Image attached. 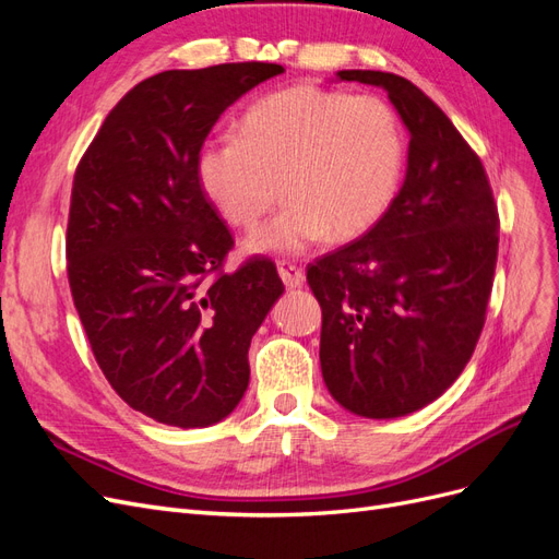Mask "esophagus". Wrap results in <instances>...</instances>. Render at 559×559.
I'll return each mask as SVG.
<instances>
[{
	"mask_svg": "<svg viewBox=\"0 0 559 559\" xmlns=\"http://www.w3.org/2000/svg\"><path fill=\"white\" fill-rule=\"evenodd\" d=\"M277 273L282 277V282L289 286V289H296V286H302V282H306V270L298 267L292 261H280L277 263Z\"/></svg>",
	"mask_w": 559,
	"mask_h": 559,
	"instance_id": "1",
	"label": "esophagus"
}]
</instances>
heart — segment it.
Wrapping results in <instances>:
<instances>
[{"mask_svg": "<svg viewBox=\"0 0 559 559\" xmlns=\"http://www.w3.org/2000/svg\"><path fill=\"white\" fill-rule=\"evenodd\" d=\"M403 163V128L386 99L300 83L257 99L240 138L202 144L195 175L212 207L242 230L275 205L282 181L292 202L247 249L300 251L373 228L399 193Z\"/></svg>", "mask_w": 559, "mask_h": 559, "instance_id": "obj_1", "label": "heart"}]
</instances>
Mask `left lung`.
<instances>
[{
    "label": "left lung",
    "instance_id": "obj_1",
    "mask_svg": "<svg viewBox=\"0 0 559 559\" xmlns=\"http://www.w3.org/2000/svg\"><path fill=\"white\" fill-rule=\"evenodd\" d=\"M386 91L411 130L408 173L380 222L308 265L321 306V376L354 415L425 408L462 376L485 326L499 212L460 130L408 79L343 70Z\"/></svg>",
    "mask_w": 559,
    "mask_h": 559
}]
</instances>
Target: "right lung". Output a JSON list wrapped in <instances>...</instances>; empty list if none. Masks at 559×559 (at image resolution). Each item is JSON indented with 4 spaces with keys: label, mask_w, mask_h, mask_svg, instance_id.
<instances>
[{
    "label": "right lung",
    "mask_w": 559,
    "mask_h": 559,
    "mask_svg": "<svg viewBox=\"0 0 559 559\" xmlns=\"http://www.w3.org/2000/svg\"><path fill=\"white\" fill-rule=\"evenodd\" d=\"M282 72L226 62L148 76L76 165L64 238L74 308L114 392L163 425L210 427L235 411L251 335L284 292L265 257L224 273L235 240L195 175L218 116Z\"/></svg>",
    "instance_id": "add662e5"
}]
</instances>
